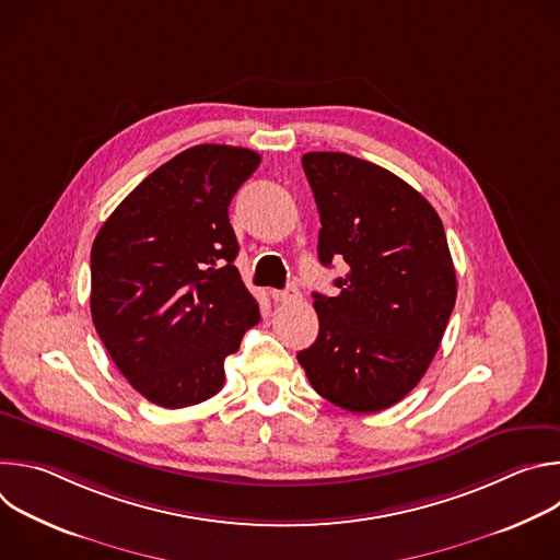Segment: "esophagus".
Segmentation results:
<instances>
[{
  "label": "esophagus",
  "mask_w": 560,
  "mask_h": 560,
  "mask_svg": "<svg viewBox=\"0 0 560 560\" xmlns=\"http://www.w3.org/2000/svg\"><path fill=\"white\" fill-rule=\"evenodd\" d=\"M270 294H272V299H275L277 303H290V301H296V299L301 296V292H299L296 285H288L285 290H272Z\"/></svg>",
  "instance_id": "1"
}]
</instances>
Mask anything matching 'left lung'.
Here are the masks:
<instances>
[{"label":"left lung","instance_id":"8db88e82","mask_svg":"<svg viewBox=\"0 0 560 560\" xmlns=\"http://www.w3.org/2000/svg\"><path fill=\"white\" fill-rule=\"evenodd\" d=\"M322 217L318 261L348 264L337 296L312 294L316 341L296 354L330 404L381 412L430 368L456 301V272L436 210L410 184L346 152H305Z\"/></svg>","mask_w":560,"mask_h":560}]
</instances>
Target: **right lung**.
Masks as SVG:
<instances>
[{"label":"right lung","mask_w":560,"mask_h":560,"mask_svg":"<svg viewBox=\"0 0 560 560\" xmlns=\"http://www.w3.org/2000/svg\"><path fill=\"white\" fill-rule=\"evenodd\" d=\"M259 162L248 148L192 145L150 173L95 236V330L128 383L156 406L214 396L225 357L259 324V305L234 268L228 217Z\"/></svg>","instance_id":"1"}]
</instances>
